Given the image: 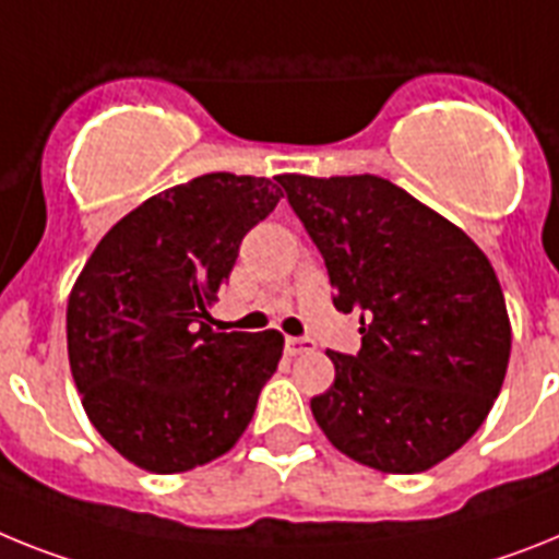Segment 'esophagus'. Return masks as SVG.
<instances>
[{
  "instance_id": "esophagus-1",
  "label": "esophagus",
  "mask_w": 559,
  "mask_h": 559,
  "mask_svg": "<svg viewBox=\"0 0 559 559\" xmlns=\"http://www.w3.org/2000/svg\"><path fill=\"white\" fill-rule=\"evenodd\" d=\"M312 349H316V341H309V337H287L289 355H307Z\"/></svg>"
}]
</instances>
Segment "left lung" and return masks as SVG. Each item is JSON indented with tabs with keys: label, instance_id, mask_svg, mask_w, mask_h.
Returning a JSON list of instances; mask_svg holds the SVG:
<instances>
[{
	"label": "left lung",
	"instance_id": "8db88e82",
	"mask_svg": "<svg viewBox=\"0 0 559 559\" xmlns=\"http://www.w3.org/2000/svg\"><path fill=\"white\" fill-rule=\"evenodd\" d=\"M321 250L360 352H326L312 415L337 452L386 475L438 466L503 386L511 323L495 266L461 227L381 176H278ZM281 192V195H284Z\"/></svg>",
	"mask_w": 559,
	"mask_h": 559
}]
</instances>
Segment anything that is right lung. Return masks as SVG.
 <instances>
[{"instance_id": "1", "label": "right lung", "mask_w": 559, "mask_h": 559, "mask_svg": "<svg viewBox=\"0 0 559 559\" xmlns=\"http://www.w3.org/2000/svg\"><path fill=\"white\" fill-rule=\"evenodd\" d=\"M281 201L272 178L207 173L112 224L68 298V358L96 431L133 466L178 475L250 426L284 335L215 332L241 238Z\"/></svg>"}]
</instances>
